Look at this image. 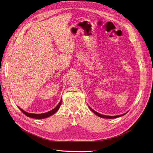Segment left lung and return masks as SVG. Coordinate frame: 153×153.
<instances>
[{
    "instance_id": "left-lung-1",
    "label": "left lung",
    "mask_w": 153,
    "mask_h": 153,
    "mask_svg": "<svg viewBox=\"0 0 153 153\" xmlns=\"http://www.w3.org/2000/svg\"><path fill=\"white\" fill-rule=\"evenodd\" d=\"M89 109H90V110H91L94 113V114H96V115H97V116H98V117H100L104 118H115L123 116V115H126V114H122V115H117V116H107V115H101V114H99V113H98V112H97L96 111H94V110H93V109H92L90 106H89Z\"/></svg>"
}]
</instances>
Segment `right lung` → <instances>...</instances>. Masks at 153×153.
I'll use <instances>...</instances> for the list:
<instances>
[{"instance_id": "add662e5", "label": "right lung", "mask_w": 153, "mask_h": 153, "mask_svg": "<svg viewBox=\"0 0 153 153\" xmlns=\"http://www.w3.org/2000/svg\"><path fill=\"white\" fill-rule=\"evenodd\" d=\"M62 103V100L60 101L59 103L57 105V106H56L55 108H54L53 110H52L51 111H48V112H47V113H44V114H30V113H27L25 111H24L22 109H21V108H19V107L18 106L19 109L23 113V114L26 115L27 117H31V118H36V119H43V118H47L48 117H50L51 115H52L53 114H54L55 113H56V111H58V110L59 109L60 106V105Z\"/></svg>"}]
</instances>
